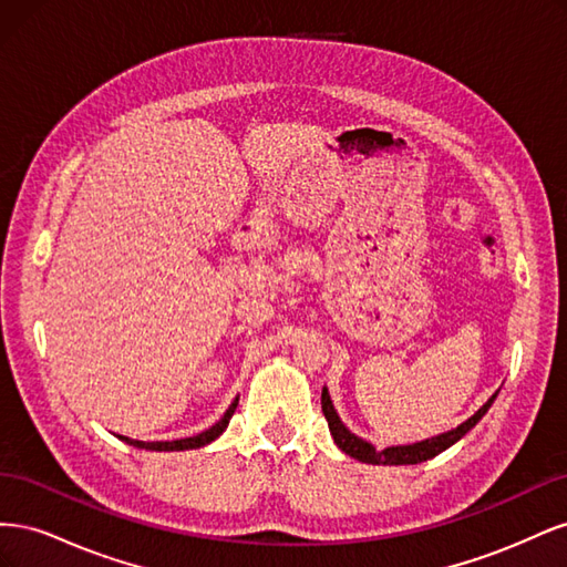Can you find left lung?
Masks as SVG:
<instances>
[{
    "mask_svg": "<svg viewBox=\"0 0 567 567\" xmlns=\"http://www.w3.org/2000/svg\"><path fill=\"white\" fill-rule=\"evenodd\" d=\"M496 394H499V392H494L492 398L483 406H480L468 421H463L461 425L452 427V431L440 433L435 437L421 440V442H414V444H394V447H385V450H375L371 442L354 435L350 427L340 421L338 411L331 402L329 388L321 390V411H323L326 421H329V431L333 435V442L338 444V450H342L348 456L362 461V463H371V466H414V463L433 458L440 452L450 450L452 444H456L463 435L471 431V427H475V423L480 419L487 414V409L494 404Z\"/></svg>",
    "mask_w": 567,
    "mask_h": 567,
    "instance_id": "8db88e82",
    "label": "left lung"
}]
</instances>
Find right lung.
I'll use <instances>...</instances> for the list:
<instances>
[{
    "label": "right lung",
    "mask_w": 567,
    "mask_h": 567,
    "mask_svg": "<svg viewBox=\"0 0 567 567\" xmlns=\"http://www.w3.org/2000/svg\"><path fill=\"white\" fill-rule=\"evenodd\" d=\"M238 406V398L229 404V409L225 411V416H221L215 425H210L208 431H203L194 437H184V440H173V442H144V440H132V437H125V435H117L123 442L132 444V447L136 450H148V452H184V450H198V447H205V444H210L213 440H217L221 433L227 431V425L234 416V411Z\"/></svg>",
    "instance_id": "1"
}]
</instances>
